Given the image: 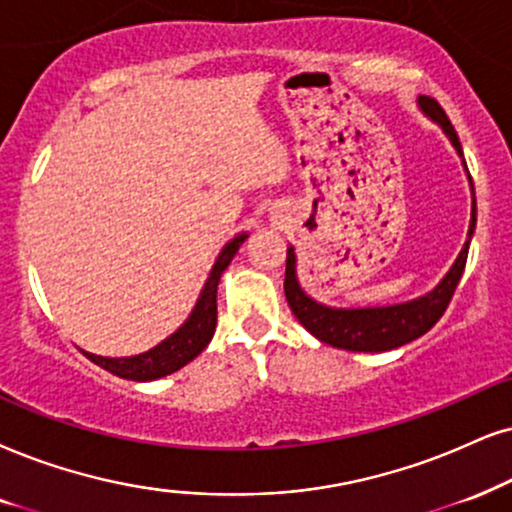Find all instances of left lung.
<instances>
[{
  "instance_id": "obj_1",
  "label": "left lung",
  "mask_w": 512,
  "mask_h": 512,
  "mask_svg": "<svg viewBox=\"0 0 512 512\" xmlns=\"http://www.w3.org/2000/svg\"><path fill=\"white\" fill-rule=\"evenodd\" d=\"M420 108L437 120L449 134L451 144L456 151L463 155L461 141L451 120L446 118L444 108L432 99V96H420ZM477 222V208L472 200V219L468 241H465L461 255L449 269V274L442 278V283L418 300L406 304H392V307H373V309H331L323 304L314 302L312 297L304 295L300 283L295 278V252L288 248L286 257V281H283V290H286V300L297 316V321L307 328L314 338H319L326 345H333L338 349H349V352H387V349L401 347L406 342L420 338L430 331L435 323L442 319V314L449 307L451 297L456 293L458 281H461L465 262H468V248L472 231H475Z\"/></svg>"
}]
</instances>
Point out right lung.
Masks as SVG:
<instances>
[{
	"mask_svg": "<svg viewBox=\"0 0 512 512\" xmlns=\"http://www.w3.org/2000/svg\"><path fill=\"white\" fill-rule=\"evenodd\" d=\"M245 236H238L222 250V255L217 257L215 267L210 271L208 283H205L203 293L198 297L196 309L189 316V321L179 328L177 333L170 335L165 342H160L158 347H153L151 352L139 354V357H127V359H108V357H96V354H87V359H92L96 366L106 368L108 373L120 375L127 380H155L163 378L179 371L181 366H186L208 347L217 326V286L219 278H222L224 269L229 267V262L234 260V255L241 248Z\"/></svg>",
	"mask_w": 512,
	"mask_h": 512,
	"instance_id": "1",
	"label": "right lung"
}]
</instances>
